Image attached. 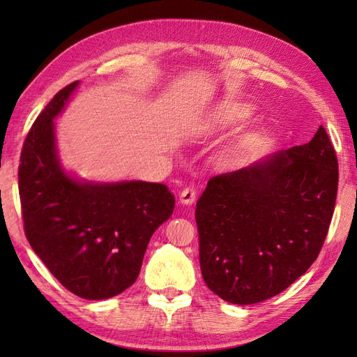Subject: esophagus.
Returning a JSON list of instances; mask_svg holds the SVG:
<instances>
[{
    "label": "esophagus",
    "mask_w": 357,
    "mask_h": 357,
    "mask_svg": "<svg viewBox=\"0 0 357 357\" xmlns=\"http://www.w3.org/2000/svg\"><path fill=\"white\" fill-rule=\"evenodd\" d=\"M179 199L183 204H187V206H190V204L195 202L196 199V188L193 185H188L185 187L183 192L179 195Z\"/></svg>",
    "instance_id": "1"
}]
</instances>
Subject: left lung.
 <instances>
[{"label":"left lung","mask_w":357,"mask_h":357,"mask_svg":"<svg viewBox=\"0 0 357 357\" xmlns=\"http://www.w3.org/2000/svg\"><path fill=\"white\" fill-rule=\"evenodd\" d=\"M337 181L336 150L324 126L304 146L210 178L195 211L204 282L238 305L284 291L321 252Z\"/></svg>","instance_id":"1"}]
</instances>
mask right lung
<instances>
[{"label": "right lung", "mask_w": 357, "mask_h": 357, "mask_svg": "<svg viewBox=\"0 0 357 357\" xmlns=\"http://www.w3.org/2000/svg\"><path fill=\"white\" fill-rule=\"evenodd\" d=\"M78 81L53 96L22 144L18 188L24 233L63 287L84 299L123 293L139 276L151 234L173 213L174 196L158 183H78L63 172L53 118Z\"/></svg>", "instance_id": "right-lung-1"}]
</instances>
